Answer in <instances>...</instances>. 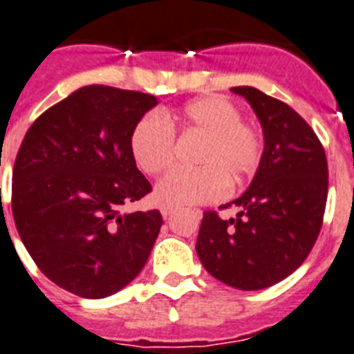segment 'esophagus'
I'll list each match as a JSON object with an SVG mask.
<instances>
[{
	"mask_svg": "<svg viewBox=\"0 0 354 354\" xmlns=\"http://www.w3.org/2000/svg\"><path fill=\"white\" fill-rule=\"evenodd\" d=\"M176 212V207H172V205H162V214L163 218H169L171 214H174Z\"/></svg>",
	"mask_w": 354,
	"mask_h": 354,
	"instance_id": "esophagus-1",
	"label": "esophagus"
}]
</instances>
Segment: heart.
<instances>
[{"label":"heart","instance_id":"obj_1","mask_svg":"<svg viewBox=\"0 0 354 354\" xmlns=\"http://www.w3.org/2000/svg\"><path fill=\"white\" fill-rule=\"evenodd\" d=\"M174 129L203 136L196 158L202 167L176 169L162 178L154 191L162 205L183 207L218 200L225 194L227 182L240 183L257 171L261 160L260 131L243 122L240 109L223 96H203L187 103L178 114H147L132 129V158L145 174L158 176L172 165Z\"/></svg>","mask_w":354,"mask_h":354}]
</instances>
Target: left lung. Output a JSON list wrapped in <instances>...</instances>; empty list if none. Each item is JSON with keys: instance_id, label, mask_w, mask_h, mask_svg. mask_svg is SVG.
Masks as SVG:
<instances>
[{"instance_id": "1", "label": "left lung", "mask_w": 354, "mask_h": 354, "mask_svg": "<svg viewBox=\"0 0 354 354\" xmlns=\"http://www.w3.org/2000/svg\"><path fill=\"white\" fill-rule=\"evenodd\" d=\"M232 93L257 112L266 147L249 189L231 202L240 207L236 218L203 212L196 252L216 280L258 291L289 277L309 257L324 222L329 172L324 145L297 111L254 87H232Z\"/></svg>"}]
</instances>
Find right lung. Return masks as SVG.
<instances>
[{
  "mask_svg": "<svg viewBox=\"0 0 354 354\" xmlns=\"http://www.w3.org/2000/svg\"><path fill=\"white\" fill-rule=\"evenodd\" d=\"M156 97L87 85L30 125L12 171V214L37 269L65 291L105 298L147 263L163 218L123 212L152 191L131 134Z\"/></svg>",
  "mask_w": 354,
  "mask_h": 354,
  "instance_id": "add662e5",
  "label": "right lung"
}]
</instances>
